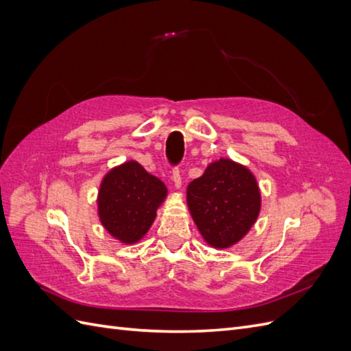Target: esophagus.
Here are the masks:
<instances>
[{
  "label": "esophagus",
  "instance_id": "esophagus-1",
  "mask_svg": "<svg viewBox=\"0 0 351 351\" xmlns=\"http://www.w3.org/2000/svg\"><path fill=\"white\" fill-rule=\"evenodd\" d=\"M173 182H174V187L176 189L182 187V174H180V168L178 167L173 168Z\"/></svg>",
  "mask_w": 351,
  "mask_h": 351
}]
</instances>
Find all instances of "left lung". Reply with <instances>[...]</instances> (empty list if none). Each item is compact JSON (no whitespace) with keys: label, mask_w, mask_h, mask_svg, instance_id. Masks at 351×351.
<instances>
[{"label":"left lung","mask_w":351,"mask_h":351,"mask_svg":"<svg viewBox=\"0 0 351 351\" xmlns=\"http://www.w3.org/2000/svg\"><path fill=\"white\" fill-rule=\"evenodd\" d=\"M187 204L206 243L226 249L254 224L261 210V193L246 167L219 159L189 184Z\"/></svg>","instance_id":"left-lung-1"}]
</instances>
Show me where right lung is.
<instances>
[{
	"mask_svg": "<svg viewBox=\"0 0 351 351\" xmlns=\"http://www.w3.org/2000/svg\"><path fill=\"white\" fill-rule=\"evenodd\" d=\"M167 187L139 162H125L104 177L98 212L102 226L121 243L139 241L152 226Z\"/></svg>",
	"mask_w": 351,
	"mask_h": 351,
	"instance_id": "right-lung-1",
	"label": "right lung"
}]
</instances>
